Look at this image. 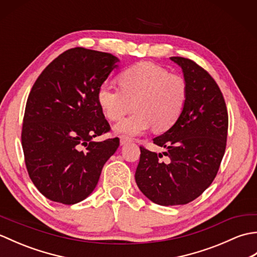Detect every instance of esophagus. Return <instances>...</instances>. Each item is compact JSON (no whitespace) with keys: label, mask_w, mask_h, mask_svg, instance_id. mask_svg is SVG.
Segmentation results:
<instances>
[{"label":"esophagus","mask_w":257,"mask_h":257,"mask_svg":"<svg viewBox=\"0 0 257 257\" xmlns=\"http://www.w3.org/2000/svg\"><path fill=\"white\" fill-rule=\"evenodd\" d=\"M129 141H132V138L128 137V136H120V144L121 145H125L127 143H129Z\"/></svg>","instance_id":"esophagus-1"}]
</instances>
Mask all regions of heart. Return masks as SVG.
<instances>
[{
  "label": "heart",
  "instance_id": "1",
  "mask_svg": "<svg viewBox=\"0 0 257 257\" xmlns=\"http://www.w3.org/2000/svg\"><path fill=\"white\" fill-rule=\"evenodd\" d=\"M120 88L102 84L98 103L111 121L121 119L134 107L136 111L114 125L120 134L140 135L154 125L165 132L176 123L188 100V83L181 75L151 62H139L124 68L117 77Z\"/></svg>",
  "mask_w": 257,
  "mask_h": 257
}]
</instances>
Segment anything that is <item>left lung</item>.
Instances as JSON below:
<instances>
[{
  "mask_svg": "<svg viewBox=\"0 0 257 257\" xmlns=\"http://www.w3.org/2000/svg\"><path fill=\"white\" fill-rule=\"evenodd\" d=\"M188 83V100L172 127L154 144L167 151L157 155L140 146L136 182L147 198L159 205H182L210 187L226 147L228 116L220 87L200 65L171 57ZM166 155L169 162L161 161Z\"/></svg>",
  "mask_w": 257,
  "mask_h": 257,
  "instance_id": "1",
  "label": "left lung"
}]
</instances>
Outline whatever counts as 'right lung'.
Masks as SVG:
<instances>
[{"label": "right lung", "instance_id": "add662e5", "mask_svg": "<svg viewBox=\"0 0 257 257\" xmlns=\"http://www.w3.org/2000/svg\"><path fill=\"white\" fill-rule=\"evenodd\" d=\"M119 59L109 53L75 47L38 76L27 98L22 147L29 176L54 202L75 204L88 196L119 138L96 143L110 132L97 91Z\"/></svg>", "mask_w": 257, "mask_h": 257}]
</instances>
